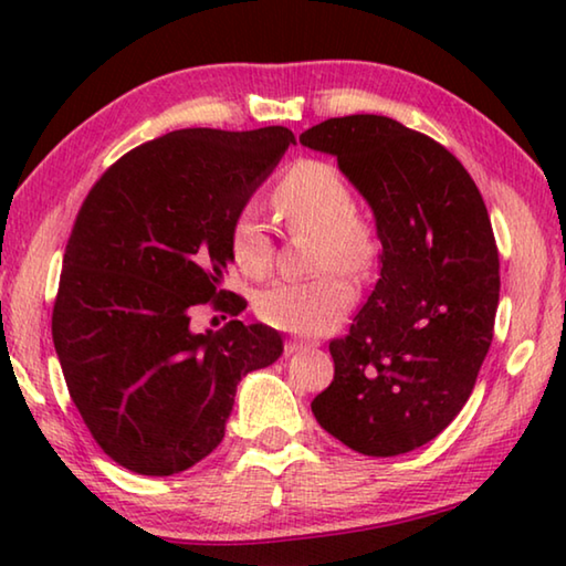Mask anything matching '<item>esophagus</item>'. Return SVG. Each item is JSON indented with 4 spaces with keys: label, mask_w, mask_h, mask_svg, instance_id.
<instances>
[{
    "label": "esophagus",
    "mask_w": 566,
    "mask_h": 566,
    "mask_svg": "<svg viewBox=\"0 0 566 566\" xmlns=\"http://www.w3.org/2000/svg\"><path fill=\"white\" fill-rule=\"evenodd\" d=\"M312 347H317V342H306V339H290L284 344V352L286 354H296V352H306V349H312Z\"/></svg>",
    "instance_id": "34e87169"
}]
</instances>
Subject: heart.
<instances>
[{
    "label": "heart",
    "instance_id": "b5f03b06",
    "mask_svg": "<svg viewBox=\"0 0 566 566\" xmlns=\"http://www.w3.org/2000/svg\"><path fill=\"white\" fill-rule=\"evenodd\" d=\"M272 205L290 229L317 232V266L329 270L306 282H276L256 296V314L292 334H322L337 327L357 300L342 270L361 274L377 254L375 229L354 212L352 189L337 169L319 159H300L272 191ZM229 252L239 272L264 280L274 264V244L260 214L244 212L229 234Z\"/></svg>",
    "mask_w": 566,
    "mask_h": 566
}]
</instances>
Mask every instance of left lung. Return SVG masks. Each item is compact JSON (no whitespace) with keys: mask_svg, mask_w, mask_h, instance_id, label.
<instances>
[{"mask_svg":"<svg viewBox=\"0 0 566 566\" xmlns=\"http://www.w3.org/2000/svg\"><path fill=\"white\" fill-rule=\"evenodd\" d=\"M300 142L337 157L381 242L379 280L329 344L334 381L312 411L354 452H411L462 411L490 352L500 254L484 199L452 151L379 114L327 119Z\"/></svg>","mask_w":566,"mask_h":566,"instance_id":"1","label":"left lung"}]
</instances>
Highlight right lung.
Wrapping results in <instances>:
<instances>
[{
	"mask_svg": "<svg viewBox=\"0 0 566 566\" xmlns=\"http://www.w3.org/2000/svg\"><path fill=\"white\" fill-rule=\"evenodd\" d=\"M296 145L286 127L179 129L104 171L64 249L52 339L66 389L97 444L124 469L169 476L224 439L237 385L282 357V334L232 319L189 329L222 290L229 234Z\"/></svg>",
	"mask_w": 566,
	"mask_h": 566,
	"instance_id": "obj_1",
	"label": "right lung"
}]
</instances>
